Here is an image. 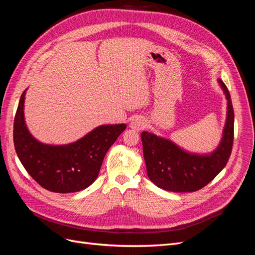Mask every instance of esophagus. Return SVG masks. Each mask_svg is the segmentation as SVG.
Wrapping results in <instances>:
<instances>
[{"mask_svg":"<svg viewBox=\"0 0 255 255\" xmlns=\"http://www.w3.org/2000/svg\"><path fill=\"white\" fill-rule=\"evenodd\" d=\"M145 127H146V121L141 117H138V118L134 119L129 125V128L134 130H141Z\"/></svg>","mask_w":255,"mask_h":255,"instance_id":"obj_1","label":"esophagus"}]
</instances>
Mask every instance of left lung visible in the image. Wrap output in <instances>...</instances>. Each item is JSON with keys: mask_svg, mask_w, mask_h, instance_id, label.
<instances>
[{"mask_svg": "<svg viewBox=\"0 0 255 255\" xmlns=\"http://www.w3.org/2000/svg\"><path fill=\"white\" fill-rule=\"evenodd\" d=\"M218 84L227 99V117L220 142L212 152H189L168 138L141 133L146 173L157 187L174 192L196 191L226 167L233 145L234 111L225 83L218 80Z\"/></svg>", "mask_w": 255, "mask_h": 255, "instance_id": "obj_1", "label": "left lung"}]
</instances>
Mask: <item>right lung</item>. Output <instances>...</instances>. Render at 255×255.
Instances as JSON below:
<instances>
[{
  "label": "right lung",
  "mask_w": 255,
  "mask_h": 255,
  "mask_svg": "<svg viewBox=\"0 0 255 255\" xmlns=\"http://www.w3.org/2000/svg\"><path fill=\"white\" fill-rule=\"evenodd\" d=\"M24 90L13 122V142L23 167L33 179L53 192L67 194L87 188L96 181L106 152L126 129V123L95 128L67 144L43 143L29 133L24 118Z\"/></svg>",
  "instance_id": "right-lung-1"
}]
</instances>
